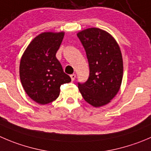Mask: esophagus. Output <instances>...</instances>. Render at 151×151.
<instances>
[{"label": "esophagus", "instance_id": "obj_1", "mask_svg": "<svg viewBox=\"0 0 151 151\" xmlns=\"http://www.w3.org/2000/svg\"><path fill=\"white\" fill-rule=\"evenodd\" d=\"M70 77H71V80H72V81H74V80H75V78H76V74H71V75H70Z\"/></svg>", "mask_w": 151, "mask_h": 151}]
</instances>
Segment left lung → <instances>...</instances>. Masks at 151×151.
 Here are the masks:
<instances>
[{"label": "left lung", "mask_w": 151, "mask_h": 151, "mask_svg": "<svg viewBox=\"0 0 151 151\" xmlns=\"http://www.w3.org/2000/svg\"><path fill=\"white\" fill-rule=\"evenodd\" d=\"M86 52L89 77L78 88L85 100L93 107L111 102L120 88L123 62L120 49L115 39L105 31L89 28L77 33Z\"/></svg>", "instance_id": "1"}]
</instances>
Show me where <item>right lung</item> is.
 Returning <instances> with one entry per match:
<instances>
[{
	"label": "right lung",
	"mask_w": 151,
	"mask_h": 151,
	"mask_svg": "<svg viewBox=\"0 0 151 151\" xmlns=\"http://www.w3.org/2000/svg\"><path fill=\"white\" fill-rule=\"evenodd\" d=\"M64 32H43L35 37L25 50L20 63V78L28 96L46 105L60 95L61 85L71 81L56 58Z\"/></svg>",
	"instance_id": "1"
}]
</instances>
